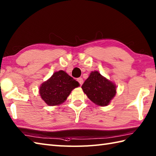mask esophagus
<instances>
[{
    "label": "esophagus",
    "mask_w": 156,
    "mask_h": 156,
    "mask_svg": "<svg viewBox=\"0 0 156 156\" xmlns=\"http://www.w3.org/2000/svg\"><path fill=\"white\" fill-rule=\"evenodd\" d=\"M77 80H78V82H79V83H80V85H82V84H83L84 81H83V79H82V78H78L77 79Z\"/></svg>",
    "instance_id": "1"
}]
</instances>
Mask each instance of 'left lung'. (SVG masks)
I'll return each instance as SVG.
<instances>
[{
    "label": "left lung",
    "mask_w": 156,
    "mask_h": 156,
    "mask_svg": "<svg viewBox=\"0 0 156 156\" xmlns=\"http://www.w3.org/2000/svg\"><path fill=\"white\" fill-rule=\"evenodd\" d=\"M82 88L91 101L101 107L110 103L117 92L116 85L102 76L98 71L90 73L82 84Z\"/></svg>",
    "instance_id": "obj_1"
}]
</instances>
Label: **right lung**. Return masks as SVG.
Here are the masks:
<instances>
[{
    "label": "right lung",
    "mask_w": 156,
    "mask_h": 156,
    "mask_svg": "<svg viewBox=\"0 0 156 156\" xmlns=\"http://www.w3.org/2000/svg\"><path fill=\"white\" fill-rule=\"evenodd\" d=\"M78 82L63 70L54 73L50 78L39 87L41 98L49 106H55L64 102L73 89L78 87Z\"/></svg>",
    "instance_id": "add662e5"
}]
</instances>
